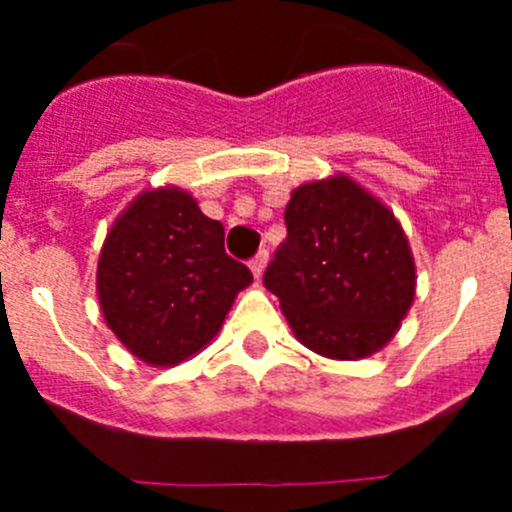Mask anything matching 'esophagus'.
Masks as SVG:
<instances>
[{
    "label": "esophagus",
    "mask_w": 512,
    "mask_h": 512,
    "mask_svg": "<svg viewBox=\"0 0 512 512\" xmlns=\"http://www.w3.org/2000/svg\"><path fill=\"white\" fill-rule=\"evenodd\" d=\"M266 261H269V251H266V248H261V251L256 253V256H253V259H251V271H253V277L259 279L261 274H264Z\"/></svg>",
    "instance_id": "34e87169"
}]
</instances>
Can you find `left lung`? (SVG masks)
Returning a JSON list of instances; mask_svg holds the SVG:
<instances>
[{"label":"left lung","mask_w":512,"mask_h":512,"mask_svg":"<svg viewBox=\"0 0 512 512\" xmlns=\"http://www.w3.org/2000/svg\"><path fill=\"white\" fill-rule=\"evenodd\" d=\"M287 238L264 271L297 341L328 359H364L400 328L415 297L408 238L390 210L346 176L302 184Z\"/></svg>","instance_id":"1"}]
</instances>
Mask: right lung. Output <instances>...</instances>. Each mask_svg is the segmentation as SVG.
<instances>
[{
	"label": "right lung",
	"mask_w": 512,
	"mask_h": 512,
	"mask_svg": "<svg viewBox=\"0 0 512 512\" xmlns=\"http://www.w3.org/2000/svg\"><path fill=\"white\" fill-rule=\"evenodd\" d=\"M225 230L182 189L140 194L107 233L97 269L104 320L128 351L174 366L215 338L253 282L225 253Z\"/></svg>",
	"instance_id": "right-lung-1"
}]
</instances>
